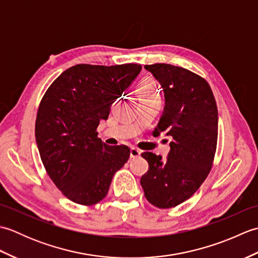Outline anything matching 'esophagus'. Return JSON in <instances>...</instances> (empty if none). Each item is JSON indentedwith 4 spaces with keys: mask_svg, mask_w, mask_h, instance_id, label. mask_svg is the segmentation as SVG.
I'll return each mask as SVG.
<instances>
[{
    "mask_svg": "<svg viewBox=\"0 0 258 258\" xmlns=\"http://www.w3.org/2000/svg\"><path fill=\"white\" fill-rule=\"evenodd\" d=\"M140 156H141V151L138 150V149H135V147H132V149H131V157L138 158Z\"/></svg>",
    "mask_w": 258,
    "mask_h": 258,
    "instance_id": "1",
    "label": "esophagus"
}]
</instances>
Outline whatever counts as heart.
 Returning <instances> with one entry per match:
<instances>
[{"label":"heart","instance_id":"heart-1","mask_svg":"<svg viewBox=\"0 0 258 258\" xmlns=\"http://www.w3.org/2000/svg\"><path fill=\"white\" fill-rule=\"evenodd\" d=\"M138 95L140 100L160 97V90L156 82L153 79H145L138 86Z\"/></svg>","mask_w":258,"mask_h":258}]
</instances>
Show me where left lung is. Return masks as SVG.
<instances>
[{"mask_svg":"<svg viewBox=\"0 0 258 258\" xmlns=\"http://www.w3.org/2000/svg\"><path fill=\"white\" fill-rule=\"evenodd\" d=\"M160 82L165 107L154 131L172 136L165 160L142 153L149 171L141 178L146 200L158 208H172L188 200L204 183L215 157L218 113L205 79L171 64L145 65Z\"/></svg>","mask_w":258,"mask_h":258,"instance_id":"8db88e82","label":"left lung"}]
</instances>
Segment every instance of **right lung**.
I'll use <instances>...</instances> for the list:
<instances>
[{
  "label": "right lung",
  "instance_id": "add662e5",
  "mask_svg": "<svg viewBox=\"0 0 258 258\" xmlns=\"http://www.w3.org/2000/svg\"><path fill=\"white\" fill-rule=\"evenodd\" d=\"M141 70L134 63L78 64L64 71L42 97L35 120L41 160L56 187L76 204L102 201L114 174L128 161L127 146L104 144L96 130Z\"/></svg>",
  "mask_w": 258,
  "mask_h": 258
}]
</instances>
